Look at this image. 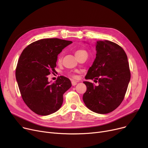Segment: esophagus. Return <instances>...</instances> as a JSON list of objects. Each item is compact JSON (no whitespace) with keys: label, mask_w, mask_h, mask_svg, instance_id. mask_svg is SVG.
<instances>
[{"label":"esophagus","mask_w":148,"mask_h":148,"mask_svg":"<svg viewBox=\"0 0 148 148\" xmlns=\"http://www.w3.org/2000/svg\"><path fill=\"white\" fill-rule=\"evenodd\" d=\"M71 83H72V85H73V86H75V85L77 84V82L76 81L73 80V81H72V82H71Z\"/></svg>","instance_id":"obj_1"}]
</instances>
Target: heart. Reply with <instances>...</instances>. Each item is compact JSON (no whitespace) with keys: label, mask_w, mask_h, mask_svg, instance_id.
Listing matches in <instances>:
<instances>
[{"label":"heart","mask_w":148,"mask_h":148,"mask_svg":"<svg viewBox=\"0 0 148 148\" xmlns=\"http://www.w3.org/2000/svg\"><path fill=\"white\" fill-rule=\"evenodd\" d=\"M83 52H86V51H84V50H76L75 51V55H77V54H80V53H83ZM61 56H59V57H58V61L59 62H60V61H61Z\"/></svg>","instance_id":"obj_1"}]
</instances>
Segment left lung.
I'll list each match as a JSON object with an SVG mask.
<instances>
[{"label": "left lung", "mask_w": 148, "mask_h": 148, "mask_svg": "<svg viewBox=\"0 0 148 148\" xmlns=\"http://www.w3.org/2000/svg\"><path fill=\"white\" fill-rule=\"evenodd\" d=\"M95 49L96 58L85 79H94L98 85L83 82L87 89L83 100L91 111L107 114L115 110L125 97L131 78L129 64L125 51L114 42L99 40Z\"/></svg>", "instance_id": "obj_1"}]
</instances>
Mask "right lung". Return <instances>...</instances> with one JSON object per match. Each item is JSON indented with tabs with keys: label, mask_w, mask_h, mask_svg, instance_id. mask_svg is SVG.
<instances>
[{
	"label": "right lung",
	"mask_w": 148,
	"mask_h": 148,
	"mask_svg": "<svg viewBox=\"0 0 148 148\" xmlns=\"http://www.w3.org/2000/svg\"><path fill=\"white\" fill-rule=\"evenodd\" d=\"M72 43L58 38L42 39L21 53L15 77L23 101L36 114L47 116L57 112L64 94L71 87V81L64 76L51 83L47 75L55 71L58 54Z\"/></svg>",
	"instance_id": "1"
}]
</instances>
